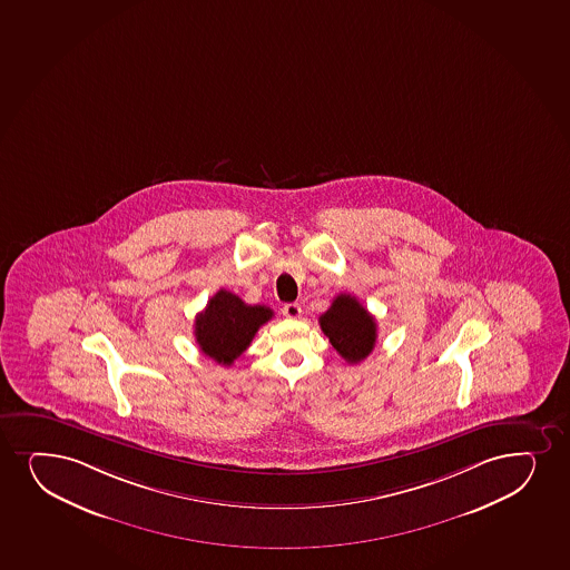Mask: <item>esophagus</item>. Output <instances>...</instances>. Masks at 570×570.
Wrapping results in <instances>:
<instances>
[{
  "mask_svg": "<svg viewBox=\"0 0 570 570\" xmlns=\"http://www.w3.org/2000/svg\"><path fill=\"white\" fill-rule=\"evenodd\" d=\"M282 315L286 316V318H299V316H302L299 303H286V305L282 307Z\"/></svg>",
  "mask_w": 570,
  "mask_h": 570,
  "instance_id": "obj_1",
  "label": "esophagus"
}]
</instances>
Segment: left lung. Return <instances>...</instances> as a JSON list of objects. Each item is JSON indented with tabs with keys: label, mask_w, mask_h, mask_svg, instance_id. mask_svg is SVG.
<instances>
[{
	"label": "left lung",
	"mask_w": 570,
	"mask_h": 570,
	"mask_svg": "<svg viewBox=\"0 0 570 570\" xmlns=\"http://www.w3.org/2000/svg\"><path fill=\"white\" fill-rule=\"evenodd\" d=\"M318 322L330 343L348 364H358L372 353L377 337L375 318L355 295H337Z\"/></svg>",
	"instance_id": "1"
}]
</instances>
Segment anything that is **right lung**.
<instances>
[{
	"label": "right lung",
	"instance_id": "add662e5",
	"mask_svg": "<svg viewBox=\"0 0 570 570\" xmlns=\"http://www.w3.org/2000/svg\"><path fill=\"white\" fill-rule=\"evenodd\" d=\"M271 318L273 311L265 305H248L233 292L219 289L196 315V343L204 355L230 366Z\"/></svg>",
	"mask_w": 570,
	"mask_h": 570
}]
</instances>
